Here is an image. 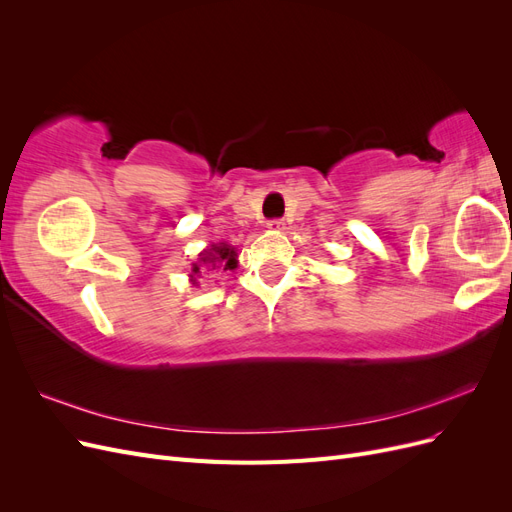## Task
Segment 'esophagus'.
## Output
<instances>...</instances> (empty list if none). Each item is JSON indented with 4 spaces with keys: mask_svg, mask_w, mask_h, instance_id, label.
<instances>
[{
    "mask_svg": "<svg viewBox=\"0 0 512 512\" xmlns=\"http://www.w3.org/2000/svg\"><path fill=\"white\" fill-rule=\"evenodd\" d=\"M267 226H269V228H273V230H282L286 224H284V220L275 218V220H269V222H267Z\"/></svg>",
    "mask_w": 512,
    "mask_h": 512,
    "instance_id": "1",
    "label": "esophagus"
}]
</instances>
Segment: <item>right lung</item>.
I'll return each mask as SVG.
<instances>
[{
	"label": "right lung",
	"mask_w": 512,
	"mask_h": 512,
	"mask_svg": "<svg viewBox=\"0 0 512 512\" xmlns=\"http://www.w3.org/2000/svg\"><path fill=\"white\" fill-rule=\"evenodd\" d=\"M200 262L207 267L220 265V267H224V271H232V269H237V252L228 245H213L211 250H207L203 256H200ZM192 273H200V267L194 265Z\"/></svg>",
	"instance_id": "add662e5"
}]
</instances>
